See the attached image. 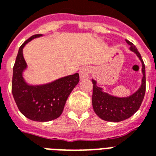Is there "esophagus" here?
Masks as SVG:
<instances>
[{
  "mask_svg": "<svg viewBox=\"0 0 156 156\" xmlns=\"http://www.w3.org/2000/svg\"><path fill=\"white\" fill-rule=\"evenodd\" d=\"M89 73H90V68L88 67H83L79 71V76H80V79H86V78H89Z\"/></svg>",
  "mask_w": 156,
  "mask_h": 156,
  "instance_id": "1",
  "label": "esophagus"
}]
</instances>
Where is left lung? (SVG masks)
Returning a JSON list of instances; mask_svg holds the SVG:
<instances>
[{"mask_svg": "<svg viewBox=\"0 0 156 156\" xmlns=\"http://www.w3.org/2000/svg\"><path fill=\"white\" fill-rule=\"evenodd\" d=\"M126 42L130 46L131 51H134L142 62V83L140 88L126 98H119L108 94L103 91L101 88L97 86V82L92 80L93 88V96H92V105L94 110L98 117L103 120L110 122H119L127 119L140 107L142 101L144 99L145 94V67L141 58L140 53L137 48H135L132 42L126 40Z\"/></svg>", "mask_w": 156, "mask_h": 156, "instance_id": "1", "label": "left lung"}]
</instances>
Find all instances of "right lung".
Here are the masks:
<instances>
[{
    "mask_svg": "<svg viewBox=\"0 0 156 156\" xmlns=\"http://www.w3.org/2000/svg\"><path fill=\"white\" fill-rule=\"evenodd\" d=\"M41 34L32 36L19 48L13 67L12 91L13 98L22 115L33 121L47 122L62 115L73 89L79 82V74L74 73L42 85H29L22 73L27 63L22 53L25 45Z\"/></svg>",
    "mask_w": 156,
    "mask_h": 156,
    "instance_id": "obj_1",
    "label": "right lung"
}]
</instances>
